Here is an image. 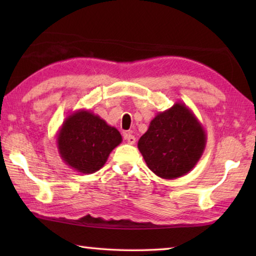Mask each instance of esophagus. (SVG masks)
<instances>
[{
    "mask_svg": "<svg viewBox=\"0 0 256 256\" xmlns=\"http://www.w3.org/2000/svg\"><path fill=\"white\" fill-rule=\"evenodd\" d=\"M124 138L128 141V144H136V138H134V136H132L131 133H125Z\"/></svg>",
    "mask_w": 256,
    "mask_h": 256,
    "instance_id": "esophagus-1",
    "label": "esophagus"
}]
</instances>
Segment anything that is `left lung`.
<instances>
[{
	"label": "left lung",
	"instance_id": "left-lung-1",
	"mask_svg": "<svg viewBox=\"0 0 256 256\" xmlns=\"http://www.w3.org/2000/svg\"><path fill=\"white\" fill-rule=\"evenodd\" d=\"M206 144V133L183 102L159 112L138 148L151 172L164 180L184 176L196 167Z\"/></svg>",
	"mask_w": 256,
	"mask_h": 256
}]
</instances>
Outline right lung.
I'll list each match as a JSON object with an SVG mask.
<instances>
[{"instance_id": "add662e5", "label": "right lung", "mask_w": 256, "mask_h": 256, "mask_svg": "<svg viewBox=\"0 0 256 256\" xmlns=\"http://www.w3.org/2000/svg\"><path fill=\"white\" fill-rule=\"evenodd\" d=\"M120 142L122 136L118 128L86 110L68 115L56 136L60 157L81 174L100 170Z\"/></svg>"}]
</instances>
